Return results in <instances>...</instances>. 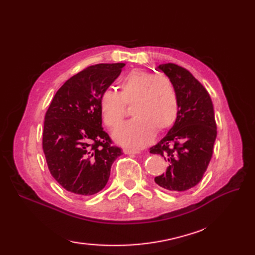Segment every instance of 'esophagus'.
<instances>
[{
    "instance_id": "1",
    "label": "esophagus",
    "mask_w": 255,
    "mask_h": 255,
    "mask_svg": "<svg viewBox=\"0 0 255 255\" xmlns=\"http://www.w3.org/2000/svg\"><path fill=\"white\" fill-rule=\"evenodd\" d=\"M126 154H139L140 151H137V150H129V149H125L123 150Z\"/></svg>"
}]
</instances>
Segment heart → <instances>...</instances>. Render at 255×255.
<instances>
[{"mask_svg":"<svg viewBox=\"0 0 255 255\" xmlns=\"http://www.w3.org/2000/svg\"><path fill=\"white\" fill-rule=\"evenodd\" d=\"M133 103L135 118L115 130L114 138L128 149H140L155 136L165 132L179 115V96L173 82L167 76L133 69L122 76L119 91L106 88L99 99L104 125L114 129L125 114V105Z\"/></svg>","mask_w":255,"mask_h":255,"instance_id":"b5f03b06","label":"heart"}]
</instances>
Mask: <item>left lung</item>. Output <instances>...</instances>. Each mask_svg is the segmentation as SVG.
I'll return each mask as SVG.
<instances>
[{"mask_svg": "<svg viewBox=\"0 0 255 255\" xmlns=\"http://www.w3.org/2000/svg\"><path fill=\"white\" fill-rule=\"evenodd\" d=\"M170 79L179 96V115L173 127L150 153L168 161L166 172L154 181L168 191H186L202 180L217 136L212 99L187 69L175 64L157 67Z\"/></svg>", "mask_w": 255, "mask_h": 255, "instance_id": "8db88e82", "label": "left lung"}]
</instances>
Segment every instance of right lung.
<instances>
[{
	"mask_svg": "<svg viewBox=\"0 0 255 255\" xmlns=\"http://www.w3.org/2000/svg\"><path fill=\"white\" fill-rule=\"evenodd\" d=\"M126 64H98L69 79L44 116L42 149L54 179L78 196L102 190L122 154L102 128L99 99Z\"/></svg>",
	"mask_w": 255,
	"mask_h": 255,
	"instance_id": "add662e5",
	"label": "right lung"
}]
</instances>
